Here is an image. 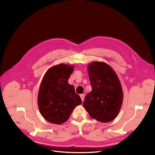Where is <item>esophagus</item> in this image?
I'll use <instances>...</instances> for the list:
<instances>
[{
  "label": "esophagus",
  "instance_id": "1",
  "mask_svg": "<svg viewBox=\"0 0 155 155\" xmlns=\"http://www.w3.org/2000/svg\"><path fill=\"white\" fill-rule=\"evenodd\" d=\"M80 97L81 98L82 101H84V98H85V95H84L83 94H80Z\"/></svg>",
  "mask_w": 155,
  "mask_h": 155
}]
</instances>
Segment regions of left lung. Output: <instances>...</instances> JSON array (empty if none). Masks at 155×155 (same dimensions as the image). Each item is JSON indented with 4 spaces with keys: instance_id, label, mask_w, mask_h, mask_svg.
I'll use <instances>...</instances> for the list:
<instances>
[{
    "instance_id": "obj_1",
    "label": "left lung",
    "mask_w": 155,
    "mask_h": 155,
    "mask_svg": "<svg viewBox=\"0 0 155 155\" xmlns=\"http://www.w3.org/2000/svg\"><path fill=\"white\" fill-rule=\"evenodd\" d=\"M88 72L92 91L87 94L83 107L93 119L109 122L118 116L123 102L120 79L104 62H92L88 65Z\"/></svg>"
}]
</instances>
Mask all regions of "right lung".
<instances>
[{"instance_id":"obj_1","label":"right lung","mask_w":155,"mask_h":155,"mask_svg":"<svg viewBox=\"0 0 155 155\" xmlns=\"http://www.w3.org/2000/svg\"><path fill=\"white\" fill-rule=\"evenodd\" d=\"M72 65L59 64L50 68L40 85L37 102L41 115L49 122L60 125L67 121L81 100L68 80Z\"/></svg>"}]
</instances>
